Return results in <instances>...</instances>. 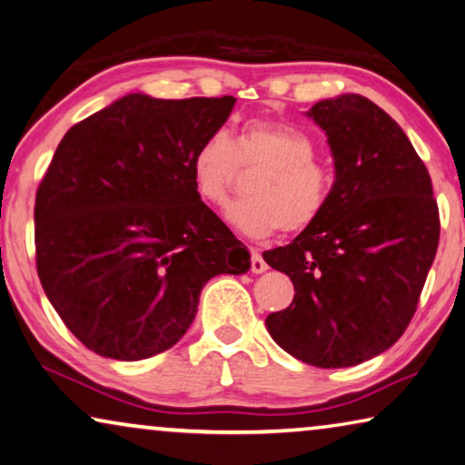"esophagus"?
Returning a JSON list of instances; mask_svg holds the SVG:
<instances>
[{
	"mask_svg": "<svg viewBox=\"0 0 465 465\" xmlns=\"http://www.w3.org/2000/svg\"><path fill=\"white\" fill-rule=\"evenodd\" d=\"M269 269V264L264 262L262 254L259 252V250H252V256H250V271L256 272V275H261V272H264Z\"/></svg>",
	"mask_w": 465,
	"mask_h": 465,
	"instance_id": "obj_1",
	"label": "esophagus"
}]
</instances>
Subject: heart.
Segmentation results:
<instances>
[{
  "mask_svg": "<svg viewBox=\"0 0 465 465\" xmlns=\"http://www.w3.org/2000/svg\"><path fill=\"white\" fill-rule=\"evenodd\" d=\"M314 143L283 122H246L235 138L225 130L206 136L190 161L201 201L223 206L238 165L262 167L250 188L252 198L227 206L225 219L248 238H269L279 230L302 232L325 213L333 175L314 159Z\"/></svg>",
  "mask_w": 465,
  "mask_h": 465,
  "instance_id": "heart-1",
  "label": "heart"
}]
</instances>
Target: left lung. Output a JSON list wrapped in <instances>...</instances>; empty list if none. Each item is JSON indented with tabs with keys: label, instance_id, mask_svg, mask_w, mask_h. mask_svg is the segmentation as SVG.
I'll use <instances>...</instances> for the list:
<instances>
[{
	"label": "left lung",
	"instance_id": "8db88e82",
	"mask_svg": "<svg viewBox=\"0 0 465 465\" xmlns=\"http://www.w3.org/2000/svg\"><path fill=\"white\" fill-rule=\"evenodd\" d=\"M306 115L327 134L335 182L319 221L262 254L296 290L264 325L302 362L356 366L408 329L437 254L439 206L410 138L371 99L339 94Z\"/></svg>",
	"mask_w": 465,
	"mask_h": 465
}]
</instances>
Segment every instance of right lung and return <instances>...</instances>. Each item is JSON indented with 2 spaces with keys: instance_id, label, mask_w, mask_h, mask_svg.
<instances>
[{
  "instance_id": "right-lung-1",
  "label": "right lung",
  "mask_w": 465,
  "mask_h": 465,
  "mask_svg": "<svg viewBox=\"0 0 465 465\" xmlns=\"http://www.w3.org/2000/svg\"><path fill=\"white\" fill-rule=\"evenodd\" d=\"M235 105L130 93L72 126L36 190V271L88 350L134 362L193 325L211 277L250 252L201 198L190 161Z\"/></svg>"
}]
</instances>
